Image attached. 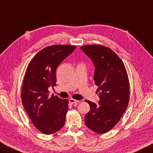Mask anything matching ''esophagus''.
<instances>
[{
	"instance_id": "1",
	"label": "esophagus",
	"mask_w": 153,
	"mask_h": 153,
	"mask_svg": "<svg viewBox=\"0 0 153 153\" xmlns=\"http://www.w3.org/2000/svg\"><path fill=\"white\" fill-rule=\"evenodd\" d=\"M69 103L70 104H76V103H79V101H78V100H74V99H73V98H71V99H69Z\"/></svg>"
}]
</instances>
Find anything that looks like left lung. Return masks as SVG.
<instances>
[{
    "mask_svg": "<svg viewBox=\"0 0 153 153\" xmlns=\"http://www.w3.org/2000/svg\"><path fill=\"white\" fill-rule=\"evenodd\" d=\"M80 48L94 65L93 78L100 98L99 105L86 100L90 110L85 115V123L92 131L105 133L117 124L128 107V74L121 59L109 48L88 45Z\"/></svg>",
    "mask_w": 153,
    "mask_h": 153,
    "instance_id": "8db88e82",
    "label": "left lung"
}]
</instances>
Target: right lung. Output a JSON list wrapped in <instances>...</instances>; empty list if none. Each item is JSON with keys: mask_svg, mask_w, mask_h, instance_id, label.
<instances>
[{"mask_svg": "<svg viewBox=\"0 0 153 153\" xmlns=\"http://www.w3.org/2000/svg\"><path fill=\"white\" fill-rule=\"evenodd\" d=\"M75 46L53 45L37 53L29 62L22 89V101L34 126L46 135L61 129L66 121L68 100L49 96L48 88L56 85L55 72Z\"/></svg>", "mask_w": 153, "mask_h": 153, "instance_id": "1", "label": "right lung"}]
</instances>
